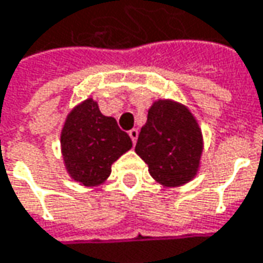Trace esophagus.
Wrapping results in <instances>:
<instances>
[{
	"instance_id": "1",
	"label": "esophagus",
	"mask_w": 263,
	"mask_h": 263,
	"mask_svg": "<svg viewBox=\"0 0 263 263\" xmlns=\"http://www.w3.org/2000/svg\"><path fill=\"white\" fill-rule=\"evenodd\" d=\"M128 136H130L132 142H133V144H135L136 140H137V137H139V132H137V128H132V130L128 132Z\"/></svg>"
}]
</instances>
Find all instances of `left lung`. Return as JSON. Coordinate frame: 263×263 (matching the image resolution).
<instances>
[{
  "mask_svg": "<svg viewBox=\"0 0 263 263\" xmlns=\"http://www.w3.org/2000/svg\"><path fill=\"white\" fill-rule=\"evenodd\" d=\"M135 151L147 163L149 174L159 184H186L200 168L201 130L185 105L159 100L149 108Z\"/></svg>",
  "mask_w": 263,
  "mask_h": 263,
  "instance_id": "left-lung-1",
  "label": "left lung"
}]
</instances>
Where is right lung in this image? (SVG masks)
Wrapping results in <instances>:
<instances>
[{
    "mask_svg": "<svg viewBox=\"0 0 263 263\" xmlns=\"http://www.w3.org/2000/svg\"><path fill=\"white\" fill-rule=\"evenodd\" d=\"M62 155L69 175L85 186L103 184L111 165L132 149V139L116 119L105 117L92 98L70 111L61 135Z\"/></svg>",
    "mask_w": 263,
    "mask_h": 263,
    "instance_id": "add662e5",
    "label": "right lung"
}]
</instances>
